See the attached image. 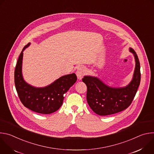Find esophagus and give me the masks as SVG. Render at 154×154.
<instances>
[{
	"mask_svg": "<svg viewBox=\"0 0 154 154\" xmlns=\"http://www.w3.org/2000/svg\"><path fill=\"white\" fill-rule=\"evenodd\" d=\"M86 69L85 67H83V66L79 67L77 69V71L76 72L78 79L81 80L83 78V77L86 74Z\"/></svg>",
	"mask_w": 154,
	"mask_h": 154,
	"instance_id": "1",
	"label": "esophagus"
}]
</instances>
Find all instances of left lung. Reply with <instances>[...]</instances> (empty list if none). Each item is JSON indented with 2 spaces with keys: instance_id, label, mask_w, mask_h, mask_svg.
<instances>
[{
  "instance_id": "obj_1",
  "label": "left lung",
  "mask_w": 154,
  "mask_h": 154,
  "mask_svg": "<svg viewBox=\"0 0 154 154\" xmlns=\"http://www.w3.org/2000/svg\"><path fill=\"white\" fill-rule=\"evenodd\" d=\"M135 57L136 65L134 77L125 87H109L97 77L85 76L82 81L87 86L86 100L93 111L100 116L122 112L132 102L140 84V63L135 51L130 48Z\"/></svg>"
}]
</instances>
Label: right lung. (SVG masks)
Listing matches in <instances>:
<instances>
[{"mask_svg": "<svg viewBox=\"0 0 154 154\" xmlns=\"http://www.w3.org/2000/svg\"><path fill=\"white\" fill-rule=\"evenodd\" d=\"M30 45L24 46L18 58L15 71L14 83L18 96L26 107L41 114L52 113L62 105L64 96L77 81L73 73L60 77L50 85L45 88H35L27 83L22 75L23 51Z\"/></svg>", "mask_w": 154, "mask_h": 154, "instance_id": "obj_1", "label": "right lung"}]
</instances>
